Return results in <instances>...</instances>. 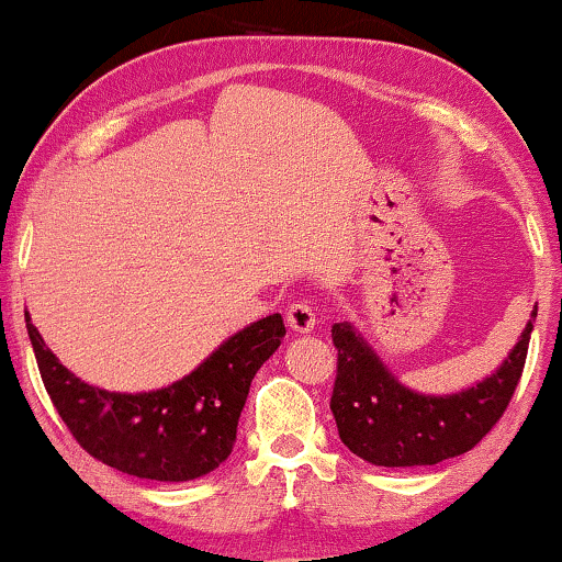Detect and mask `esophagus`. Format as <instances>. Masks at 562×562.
<instances>
[{"label":"esophagus","mask_w":562,"mask_h":562,"mask_svg":"<svg viewBox=\"0 0 562 562\" xmlns=\"http://www.w3.org/2000/svg\"><path fill=\"white\" fill-rule=\"evenodd\" d=\"M315 323H317L315 310H312L307 302H296L286 310V325L294 333H302V335L312 333V330H315Z\"/></svg>","instance_id":"1"}]
</instances>
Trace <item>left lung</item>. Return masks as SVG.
<instances>
[{"label": "left lung", "mask_w": 562, "mask_h": 562, "mask_svg": "<svg viewBox=\"0 0 562 562\" xmlns=\"http://www.w3.org/2000/svg\"><path fill=\"white\" fill-rule=\"evenodd\" d=\"M535 317L537 310H531ZM531 319L491 376L451 395L405 387L351 323H335L338 376L330 411L340 441L376 468H420L470 451L514 397L535 327Z\"/></svg>", "instance_id": "obj_1"}]
</instances>
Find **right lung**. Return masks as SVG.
<instances>
[{"label":"right lung","mask_w":562,"mask_h":562,"mask_svg":"<svg viewBox=\"0 0 562 562\" xmlns=\"http://www.w3.org/2000/svg\"><path fill=\"white\" fill-rule=\"evenodd\" d=\"M43 384L87 454L126 475L186 483L232 454L252 376L281 346L286 327L268 315L243 327L191 374L151 392L92 387L56 359L25 315Z\"/></svg>","instance_id":"add662e5"}]
</instances>
